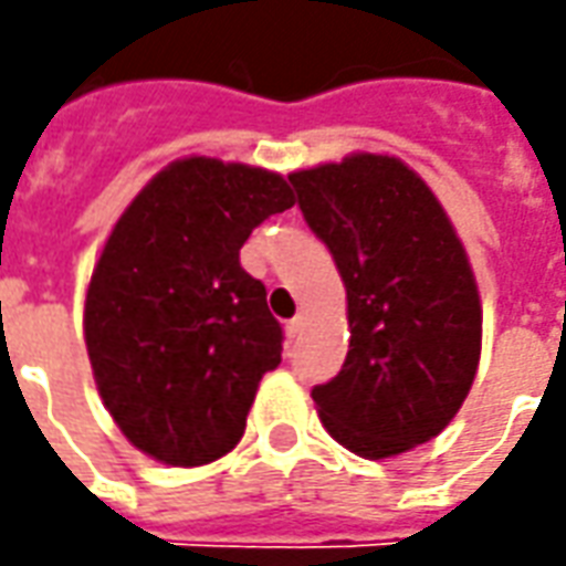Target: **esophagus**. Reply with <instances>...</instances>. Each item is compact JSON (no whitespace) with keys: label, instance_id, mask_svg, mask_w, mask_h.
I'll return each instance as SVG.
<instances>
[{"label":"esophagus","instance_id":"1","mask_svg":"<svg viewBox=\"0 0 566 566\" xmlns=\"http://www.w3.org/2000/svg\"><path fill=\"white\" fill-rule=\"evenodd\" d=\"M284 331H287V336H291V339H294L296 333L303 331V315H296V318L287 321V324H284Z\"/></svg>","mask_w":566,"mask_h":566}]
</instances>
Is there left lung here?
I'll return each mask as SVG.
<instances>
[{
  "label": "left lung",
  "instance_id": "left-lung-1",
  "mask_svg": "<svg viewBox=\"0 0 566 566\" xmlns=\"http://www.w3.org/2000/svg\"><path fill=\"white\" fill-rule=\"evenodd\" d=\"M287 178L348 300V355L312 400L348 451L403 454L446 430L475 379L482 303L467 251L433 190L397 157L352 154Z\"/></svg>",
  "mask_w": 566,
  "mask_h": 566
}]
</instances>
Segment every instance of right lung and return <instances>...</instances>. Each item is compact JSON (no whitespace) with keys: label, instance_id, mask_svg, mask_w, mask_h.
Wrapping results in <instances>:
<instances>
[{"label":"right lung","instance_id":"obj_1","mask_svg":"<svg viewBox=\"0 0 566 566\" xmlns=\"http://www.w3.org/2000/svg\"><path fill=\"white\" fill-rule=\"evenodd\" d=\"M291 206L279 172L185 157L142 187L105 239L84 343L105 409L154 461L211 463L245 433L284 336L239 248Z\"/></svg>","mask_w":566,"mask_h":566}]
</instances>
